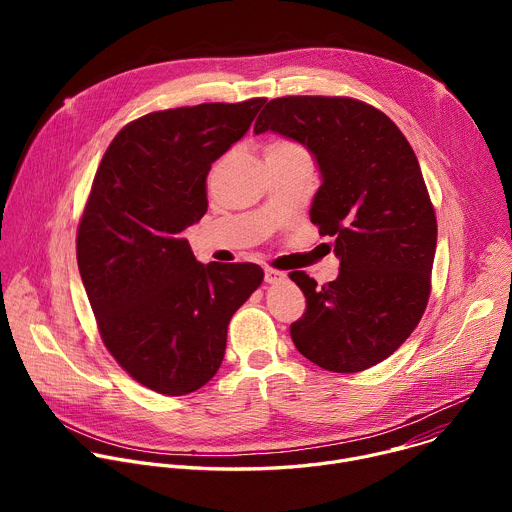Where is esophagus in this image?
Returning <instances> with one entry per match:
<instances>
[{
	"label": "esophagus",
	"mask_w": 512,
	"mask_h": 512,
	"mask_svg": "<svg viewBox=\"0 0 512 512\" xmlns=\"http://www.w3.org/2000/svg\"><path fill=\"white\" fill-rule=\"evenodd\" d=\"M281 279H285V273H283V271H277V269H273V267H267V269H265V281H267V283H277V281H281Z\"/></svg>",
	"instance_id": "1"
}]
</instances>
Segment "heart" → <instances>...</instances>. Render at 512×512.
Returning <instances> with one entry per match:
<instances>
[{
	"label": "heart",
	"mask_w": 512,
	"mask_h": 512,
	"mask_svg": "<svg viewBox=\"0 0 512 512\" xmlns=\"http://www.w3.org/2000/svg\"><path fill=\"white\" fill-rule=\"evenodd\" d=\"M265 156H273V154H306V150L302 148L300 143L285 139V137H275L269 139L263 148Z\"/></svg>",
	"instance_id": "b5f03b06"
}]
</instances>
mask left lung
Instances as JSON below:
<instances>
[{
  "mask_svg": "<svg viewBox=\"0 0 512 512\" xmlns=\"http://www.w3.org/2000/svg\"><path fill=\"white\" fill-rule=\"evenodd\" d=\"M269 129L316 156L310 216L340 259L322 287L289 273L306 296L291 340L326 371L371 369L409 338L431 294L437 221L415 152L383 111L350 97L271 99L253 131Z\"/></svg>",
  "mask_w": 512,
  "mask_h": 512,
  "instance_id": "1",
  "label": "left lung"
}]
</instances>
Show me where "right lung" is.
<instances>
[{
    "instance_id": "1",
    "label": "right lung",
    "mask_w": 512,
    "mask_h": 512,
    "mask_svg": "<svg viewBox=\"0 0 512 512\" xmlns=\"http://www.w3.org/2000/svg\"><path fill=\"white\" fill-rule=\"evenodd\" d=\"M265 99L164 109L127 123L97 168L77 261L105 348L139 385L180 397L218 371L255 263L202 265L184 239L208 208L206 176Z\"/></svg>"
}]
</instances>
